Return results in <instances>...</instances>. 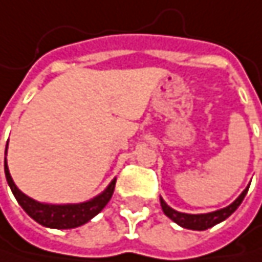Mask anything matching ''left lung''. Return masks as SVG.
Here are the masks:
<instances>
[{"label": "left lung", "mask_w": 262, "mask_h": 262, "mask_svg": "<svg viewBox=\"0 0 262 262\" xmlns=\"http://www.w3.org/2000/svg\"><path fill=\"white\" fill-rule=\"evenodd\" d=\"M247 189H249V186L239 194V197L236 199L234 203H231L229 206H226V208H223L220 211H215V212H209V214H183V212H178L173 208H170L162 199H161V206H162L164 214L168 219H171L174 223H178L179 226L186 228V229H192V231H205V229L212 228L217 223L226 220L231 214H234L236 208L241 205L243 199L246 197Z\"/></svg>", "instance_id": "left-lung-1"}]
</instances>
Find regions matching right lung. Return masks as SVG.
Returning <instances> with one entry per match:
<instances>
[{
	"label": "right lung",
	"mask_w": 262,
	"mask_h": 262,
	"mask_svg": "<svg viewBox=\"0 0 262 262\" xmlns=\"http://www.w3.org/2000/svg\"><path fill=\"white\" fill-rule=\"evenodd\" d=\"M6 153H7V147H6ZM4 171H6L7 183L13 195L16 197L18 203L23 206V209L39 225L53 228V229H73V228L88 223L107 205L115 189V179H114L100 195L94 197L89 202L77 203V205H47V203H39L30 199L28 195L16 188V185L9 173L7 162H4Z\"/></svg>",
	"instance_id": "obj_1"
}]
</instances>
